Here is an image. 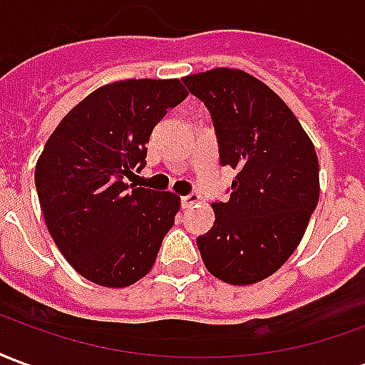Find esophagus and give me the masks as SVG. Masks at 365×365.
<instances>
[{
	"mask_svg": "<svg viewBox=\"0 0 365 365\" xmlns=\"http://www.w3.org/2000/svg\"><path fill=\"white\" fill-rule=\"evenodd\" d=\"M199 193H190V195H183L182 197V207L183 209H190L191 205H195V203H199Z\"/></svg>",
	"mask_w": 365,
	"mask_h": 365,
	"instance_id": "1",
	"label": "esophagus"
}]
</instances>
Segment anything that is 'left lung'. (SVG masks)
Wrapping results in <instances>:
<instances>
[{"label": "left lung", "instance_id": "8db88e82", "mask_svg": "<svg viewBox=\"0 0 365 365\" xmlns=\"http://www.w3.org/2000/svg\"><path fill=\"white\" fill-rule=\"evenodd\" d=\"M182 82L211 113L219 162L238 172L197 237L203 264L232 285L260 282L295 252L319 203L314 146L289 107L246 72L217 68Z\"/></svg>", "mask_w": 365, "mask_h": 365}]
</instances>
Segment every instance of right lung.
<instances>
[{
	"label": "right lung",
	"mask_w": 365,
	"mask_h": 365,
	"mask_svg": "<svg viewBox=\"0 0 365 365\" xmlns=\"http://www.w3.org/2000/svg\"><path fill=\"white\" fill-rule=\"evenodd\" d=\"M185 97L178 80L109 83L48 138L36 162V193L51 237L86 279L127 287L154 266L180 199L127 178L146 166L152 128Z\"/></svg>",
	"instance_id": "obj_1"
}]
</instances>
